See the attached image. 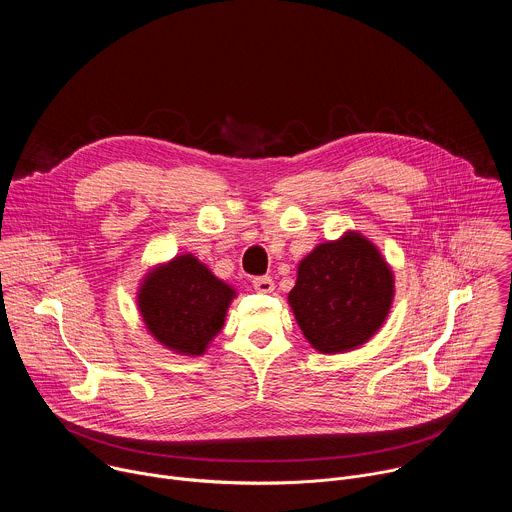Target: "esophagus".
Masks as SVG:
<instances>
[{"label":"esophagus","mask_w":512,"mask_h":512,"mask_svg":"<svg viewBox=\"0 0 512 512\" xmlns=\"http://www.w3.org/2000/svg\"><path fill=\"white\" fill-rule=\"evenodd\" d=\"M253 287L257 289V291H261V294H271L273 291V279L271 277H255L253 279Z\"/></svg>","instance_id":"34e87169"}]
</instances>
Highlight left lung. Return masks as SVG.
I'll use <instances>...</instances> for the list:
<instances>
[{
    "label": "left lung",
    "instance_id": "1",
    "mask_svg": "<svg viewBox=\"0 0 512 512\" xmlns=\"http://www.w3.org/2000/svg\"><path fill=\"white\" fill-rule=\"evenodd\" d=\"M395 298V275L379 247L358 231L316 245L300 263L287 304L322 354L350 352L385 324Z\"/></svg>",
    "mask_w": 512,
    "mask_h": 512
}]
</instances>
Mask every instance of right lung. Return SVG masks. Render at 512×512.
<instances>
[{
	"mask_svg": "<svg viewBox=\"0 0 512 512\" xmlns=\"http://www.w3.org/2000/svg\"><path fill=\"white\" fill-rule=\"evenodd\" d=\"M237 289L192 253L154 265L137 287V310L156 342L180 356H202L223 330Z\"/></svg>",
	"mask_w": 512,
	"mask_h": 512,
	"instance_id": "add662e5",
	"label": "right lung"
}]
</instances>
